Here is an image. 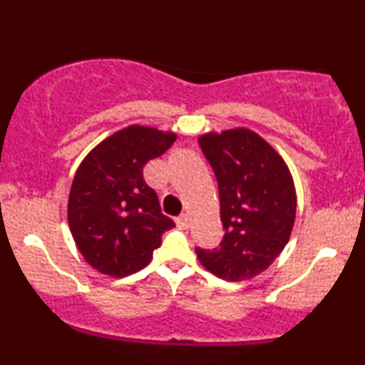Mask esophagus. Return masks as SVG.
<instances>
[{
  "label": "esophagus",
  "instance_id": "1",
  "mask_svg": "<svg viewBox=\"0 0 365 365\" xmlns=\"http://www.w3.org/2000/svg\"><path fill=\"white\" fill-rule=\"evenodd\" d=\"M177 226L180 230H187L188 226H190V217H188V215H182L177 217Z\"/></svg>",
  "mask_w": 365,
  "mask_h": 365
}]
</instances>
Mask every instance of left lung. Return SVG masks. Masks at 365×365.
Listing matches in <instances>:
<instances>
[{"label": "left lung", "instance_id": "8db88e82", "mask_svg": "<svg viewBox=\"0 0 365 365\" xmlns=\"http://www.w3.org/2000/svg\"><path fill=\"white\" fill-rule=\"evenodd\" d=\"M199 145L217 180L225 237L220 249L197 247V257L226 282L250 279L267 269L290 240L297 212L292 173L249 128L204 133Z\"/></svg>", "mask_w": 365, "mask_h": 365}]
</instances>
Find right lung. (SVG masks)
Returning a JSON list of instances; mask_svg holds the SVG:
<instances>
[{
	"label": "right lung",
	"instance_id": "1",
	"mask_svg": "<svg viewBox=\"0 0 365 365\" xmlns=\"http://www.w3.org/2000/svg\"><path fill=\"white\" fill-rule=\"evenodd\" d=\"M177 140L173 132L130 125L83 158L68 195V226L78 250L99 273L123 278L145 267L175 226L144 182L145 163Z\"/></svg>",
	"mask_w": 365,
	"mask_h": 365
}]
</instances>
